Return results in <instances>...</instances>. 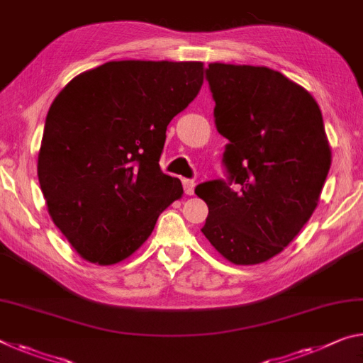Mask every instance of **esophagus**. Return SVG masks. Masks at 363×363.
Masks as SVG:
<instances>
[{
	"label": "esophagus",
	"instance_id": "34e87169",
	"mask_svg": "<svg viewBox=\"0 0 363 363\" xmlns=\"http://www.w3.org/2000/svg\"><path fill=\"white\" fill-rule=\"evenodd\" d=\"M182 186H184V192H186L187 195H194V191H195V182L194 181L184 179Z\"/></svg>",
	"mask_w": 363,
	"mask_h": 363
}]
</instances>
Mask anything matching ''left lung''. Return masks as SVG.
I'll use <instances>...</instances> for the list:
<instances>
[{"label": "left lung", "instance_id": "obj_1", "mask_svg": "<svg viewBox=\"0 0 363 363\" xmlns=\"http://www.w3.org/2000/svg\"><path fill=\"white\" fill-rule=\"evenodd\" d=\"M216 129L229 143V182L195 194L208 205L202 233L234 264L268 262L294 240L318 205L331 166L318 103L267 66L210 62ZM239 183L235 191L228 187Z\"/></svg>", "mask_w": 363, "mask_h": 363}]
</instances>
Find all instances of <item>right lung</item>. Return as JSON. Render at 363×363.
<instances>
[{
	"mask_svg": "<svg viewBox=\"0 0 363 363\" xmlns=\"http://www.w3.org/2000/svg\"><path fill=\"white\" fill-rule=\"evenodd\" d=\"M202 84L200 61H109L51 103L38 181L51 220L84 260L129 258L182 197L181 181L158 161L166 128Z\"/></svg>",
	"mask_w": 363,
	"mask_h": 363,
	"instance_id": "right-lung-1",
	"label": "right lung"
}]
</instances>
